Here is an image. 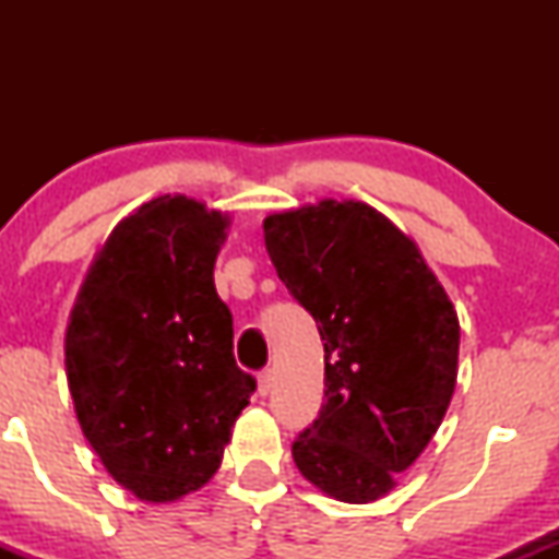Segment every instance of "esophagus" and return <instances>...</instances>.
I'll use <instances>...</instances> for the list:
<instances>
[{
    "label": "esophagus",
    "instance_id": "1",
    "mask_svg": "<svg viewBox=\"0 0 559 559\" xmlns=\"http://www.w3.org/2000/svg\"><path fill=\"white\" fill-rule=\"evenodd\" d=\"M271 389H273V373L271 370H262V373L258 376V391L262 396H267L271 394Z\"/></svg>",
    "mask_w": 559,
    "mask_h": 559
}]
</instances>
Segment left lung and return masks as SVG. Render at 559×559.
<instances>
[{"instance_id": "8db88e82", "label": "left lung", "mask_w": 559, "mask_h": 559, "mask_svg": "<svg viewBox=\"0 0 559 559\" xmlns=\"http://www.w3.org/2000/svg\"><path fill=\"white\" fill-rule=\"evenodd\" d=\"M262 228L325 349V404L292 444L294 463L338 502H376L444 420L457 312L415 241L370 204L323 199Z\"/></svg>"}]
</instances>
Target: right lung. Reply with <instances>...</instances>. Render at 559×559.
<instances>
[{
  "instance_id": "right-lung-1",
  "label": "right lung",
  "mask_w": 559,
  "mask_h": 559,
  "mask_svg": "<svg viewBox=\"0 0 559 559\" xmlns=\"http://www.w3.org/2000/svg\"><path fill=\"white\" fill-rule=\"evenodd\" d=\"M226 226L181 194L141 204L99 249L70 312L81 431L141 502L202 489L258 389L234 360V318L213 281Z\"/></svg>"
}]
</instances>
